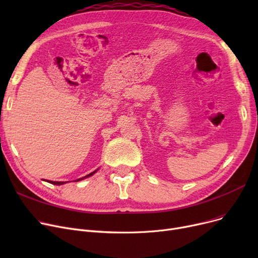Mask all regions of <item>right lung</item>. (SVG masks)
I'll return each instance as SVG.
<instances>
[{"instance_id": "right-lung-1", "label": "right lung", "mask_w": 258, "mask_h": 258, "mask_svg": "<svg viewBox=\"0 0 258 258\" xmlns=\"http://www.w3.org/2000/svg\"><path fill=\"white\" fill-rule=\"evenodd\" d=\"M98 170V168L96 169V170H94L93 172H91V173H89V174H87V175H85V177H83V178H79V179H77V180H75V181H81V180H84V179H87V178H90V177H92V175L96 172ZM45 181V180H44ZM74 181V182H75ZM47 182H49V183H51V184H53V185H62V184H66V183H68V182H56V181H48L47 180Z\"/></svg>"}]
</instances>
